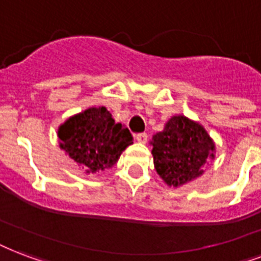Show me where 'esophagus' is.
<instances>
[{"label":"esophagus","mask_w":261,"mask_h":261,"mask_svg":"<svg viewBox=\"0 0 261 261\" xmlns=\"http://www.w3.org/2000/svg\"><path fill=\"white\" fill-rule=\"evenodd\" d=\"M135 138H136V140H138L139 143H146L147 142V138H148V135H147V133H138V135H136V136H135Z\"/></svg>","instance_id":"obj_1"}]
</instances>
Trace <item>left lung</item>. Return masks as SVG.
Wrapping results in <instances>:
<instances>
[{
	"label": "left lung",
	"instance_id": "left-lung-1",
	"mask_svg": "<svg viewBox=\"0 0 261 261\" xmlns=\"http://www.w3.org/2000/svg\"><path fill=\"white\" fill-rule=\"evenodd\" d=\"M152 156L156 173L168 186H181L203 173L207 158H215V143L199 123L184 115L166 122L152 136Z\"/></svg>",
	"mask_w": 261,
	"mask_h": 261
}]
</instances>
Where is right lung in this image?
<instances>
[{
    "instance_id": "1",
    "label": "right lung",
    "mask_w": 261,
    "mask_h": 261,
    "mask_svg": "<svg viewBox=\"0 0 261 261\" xmlns=\"http://www.w3.org/2000/svg\"><path fill=\"white\" fill-rule=\"evenodd\" d=\"M60 147L86 170L96 173L111 168L132 144V135L122 123H115L106 107H92L60 125Z\"/></svg>"
}]
</instances>
